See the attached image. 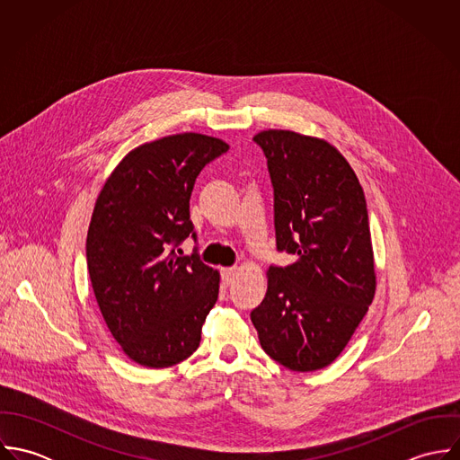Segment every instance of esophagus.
<instances>
[{"label":"esophagus","mask_w":460,"mask_h":460,"mask_svg":"<svg viewBox=\"0 0 460 460\" xmlns=\"http://www.w3.org/2000/svg\"><path fill=\"white\" fill-rule=\"evenodd\" d=\"M235 272H237L235 267H225V269H221V278H223L225 285H230V283H232Z\"/></svg>","instance_id":"34e87169"}]
</instances>
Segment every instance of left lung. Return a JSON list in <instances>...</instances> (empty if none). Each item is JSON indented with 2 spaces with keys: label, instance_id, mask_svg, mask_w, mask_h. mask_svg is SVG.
<instances>
[{
  "label": "left lung",
  "instance_id": "8db88e82",
  "mask_svg": "<svg viewBox=\"0 0 460 460\" xmlns=\"http://www.w3.org/2000/svg\"><path fill=\"white\" fill-rule=\"evenodd\" d=\"M274 190L278 252L252 323L263 350L294 372L331 365L376 294V269L363 188L328 141L294 131L259 132Z\"/></svg>",
  "mask_w": 460,
  "mask_h": 460
}]
</instances>
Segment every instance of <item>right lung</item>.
<instances>
[{"label": "right lung", "instance_id": "right-lung-1", "mask_svg": "<svg viewBox=\"0 0 460 460\" xmlns=\"http://www.w3.org/2000/svg\"><path fill=\"white\" fill-rule=\"evenodd\" d=\"M228 150L223 139L184 132L131 150L95 201L86 263L101 314L134 363L168 368L190 358L217 301L219 272L182 257L190 198L205 164Z\"/></svg>", "mask_w": 460, "mask_h": 460}]
</instances>
